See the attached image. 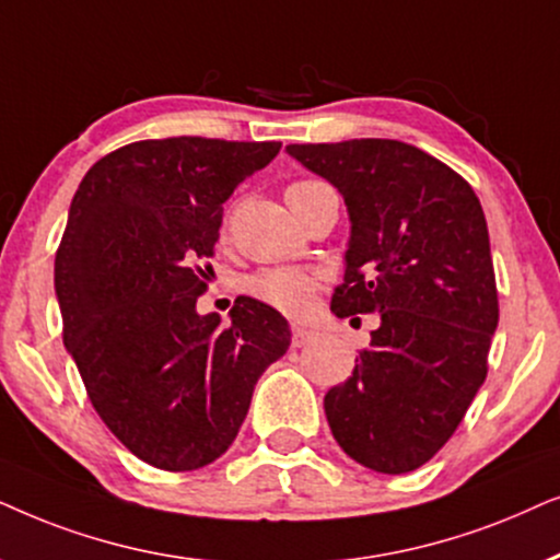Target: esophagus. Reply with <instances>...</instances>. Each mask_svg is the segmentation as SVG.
Masks as SVG:
<instances>
[{
  "instance_id": "34e87169",
  "label": "esophagus",
  "mask_w": 560,
  "mask_h": 560,
  "mask_svg": "<svg viewBox=\"0 0 560 560\" xmlns=\"http://www.w3.org/2000/svg\"><path fill=\"white\" fill-rule=\"evenodd\" d=\"M315 330H310V327H304V325H294L292 327V346L294 348H302V346H307V342L315 338Z\"/></svg>"
}]
</instances>
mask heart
<instances>
[{
  "label": "heart",
  "instance_id": "heart-1",
  "mask_svg": "<svg viewBox=\"0 0 560 560\" xmlns=\"http://www.w3.org/2000/svg\"><path fill=\"white\" fill-rule=\"evenodd\" d=\"M315 184L317 182H296L289 186L287 194L302 191ZM250 289L258 300L273 304V307L284 312H304L312 304V296H315L317 279L302 271V268H271V271L258 273L250 281Z\"/></svg>",
  "mask_w": 560,
  "mask_h": 560
}]
</instances>
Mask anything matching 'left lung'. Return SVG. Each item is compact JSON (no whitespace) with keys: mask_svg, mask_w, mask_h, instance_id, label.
Listing matches in <instances>:
<instances>
[{"mask_svg":"<svg viewBox=\"0 0 560 560\" xmlns=\"http://www.w3.org/2000/svg\"><path fill=\"white\" fill-rule=\"evenodd\" d=\"M287 153L348 207L346 271L330 310L378 312L353 376L325 394L332 438L371 471H415L448 443L487 378L499 302L479 197L456 171L399 140Z\"/></svg>","mask_w":560,"mask_h":560,"instance_id":"obj_1","label":"left lung"}]
</instances>
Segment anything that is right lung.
Masks as SVG:
<instances>
[{
    "label": "right lung",
    "instance_id": "add662e5",
    "mask_svg": "<svg viewBox=\"0 0 560 560\" xmlns=\"http://www.w3.org/2000/svg\"><path fill=\"white\" fill-rule=\"evenodd\" d=\"M281 143L140 140L81 178L56 253L63 346L119 443L163 471H194L233 445L289 323L241 296L199 315L222 205Z\"/></svg>",
    "mask_w": 560,
    "mask_h": 560
}]
</instances>
